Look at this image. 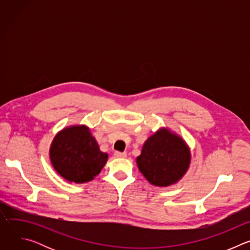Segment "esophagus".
I'll return each instance as SVG.
<instances>
[{"label":"esophagus","mask_w":250,"mask_h":250,"mask_svg":"<svg viewBox=\"0 0 250 250\" xmlns=\"http://www.w3.org/2000/svg\"><path fill=\"white\" fill-rule=\"evenodd\" d=\"M115 156L118 157V158H125V157H126V152L116 151V152H115Z\"/></svg>","instance_id":"obj_1"}]
</instances>
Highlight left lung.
I'll use <instances>...</instances> for the list:
<instances>
[{"mask_svg": "<svg viewBox=\"0 0 250 250\" xmlns=\"http://www.w3.org/2000/svg\"><path fill=\"white\" fill-rule=\"evenodd\" d=\"M191 159L190 147L183 137L168 127H160L145 141L136 164L150 184L168 187L182 179Z\"/></svg>", "mask_w": 250, "mask_h": 250, "instance_id": "obj_1", "label": "left lung"}]
</instances>
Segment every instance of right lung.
<instances>
[{
    "label": "right lung",
    "mask_w": 250,
    "mask_h": 250,
    "mask_svg": "<svg viewBox=\"0 0 250 250\" xmlns=\"http://www.w3.org/2000/svg\"><path fill=\"white\" fill-rule=\"evenodd\" d=\"M108 156L100 150L86 125L64 127L56 133L49 148L54 170L66 181L76 184L94 180L108 161Z\"/></svg>",
    "instance_id": "obj_1"
}]
</instances>
